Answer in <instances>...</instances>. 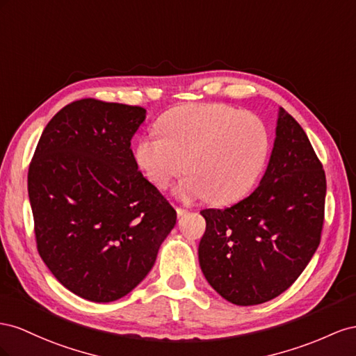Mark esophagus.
Segmentation results:
<instances>
[{"label": "esophagus", "instance_id": "obj_1", "mask_svg": "<svg viewBox=\"0 0 356 356\" xmlns=\"http://www.w3.org/2000/svg\"><path fill=\"white\" fill-rule=\"evenodd\" d=\"M176 210H177V216L179 218H184L185 215H188V209H184V207H176Z\"/></svg>", "mask_w": 356, "mask_h": 356}]
</instances>
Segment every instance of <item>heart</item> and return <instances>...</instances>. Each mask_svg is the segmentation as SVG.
<instances>
[{
	"mask_svg": "<svg viewBox=\"0 0 356 356\" xmlns=\"http://www.w3.org/2000/svg\"><path fill=\"white\" fill-rule=\"evenodd\" d=\"M158 127L162 136L138 140L136 161L159 188L188 170L192 176L177 191L185 200L229 204L245 197L266 168L270 128L252 111L223 103L188 104L167 111Z\"/></svg>",
	"mask_w": 356,
	"mask_h": 356,
	"instance_id": "obj_1",
	"label": "heart"
}]
</instances>
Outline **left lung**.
<instances>
[{"label": "left lung", "instance_id": "left-lung-1", "mask_svg": "<svg viewBox=\"0 0 356 356\" xmlns=\"http://www.w3.org/2000/svg\"><path fill=\"white\" fill-rule=\"evenodd\" d=\"M327 179L298 122L280 108L266 175L246 198L206 209L200 267L218 293L255 306L285 292L316 252L325 219Z\"/></svg>", "mask_w": 356, "mask_h": 356}]
</instances>
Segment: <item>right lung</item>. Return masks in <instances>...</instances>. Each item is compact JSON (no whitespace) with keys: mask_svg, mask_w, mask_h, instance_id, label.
Instances as JSON below:
<instances>
[{"mask_svg":"<svg viewBox=\"0 0 356 356\" xmlns=\"http://www.w3.org/2000/svg\"><path fill=\"white\" fill-rule=\"evenodd\" d=\"M140 106L73 101L46 125L28 170L37 250L76 296L125 297L154 267L177 213L138 171Z\"/></svg>","mask_w":356,"mask_h":356,"instance_id":"1","label":"right lung"}]
</instances>
